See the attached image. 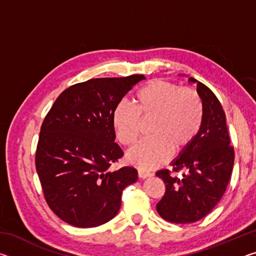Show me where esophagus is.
<instances>
[{
  "instance_id": "esophagus-1",
  "label": "esophagus",
  "mask_w": 256,
  "mask_h": 256,
  "mask_svg": "<svg viewBox=\"0 0 256 256\" xmlns=\"http://www.w3.org/2000/svg\"><path fill=\"white\" fill-rule=\"evenodd\" d=\"M138 175L140 178H148V177H151L152 176V174L149 172H146V170H138Z\"/></svg>"
}]
</instances>
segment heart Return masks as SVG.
<instances>
[{"label":"heart","mask_w":256,"mask_h":256,"mask_svg":"<svg viewBox=\"0 0 256 256\" xmlns=\"http://www.w3.org/2000/svg\"><path fill=\"white\" fill-rule=\"evenodd\" d=\"M152 120L151 136L130 150L128 162L144 170H154L174 152H180L198 136L203 123V105L196 90L156 79L136 92L134 107L120 102L112 115L120 144L131 146L140 134V122Z\"/></svg>","instance_id":"1"}]
</instances>
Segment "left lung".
I'll list each match as a JSON object with an SVG mask.
<instances>
[{"mask_svg": "<svg viewBox=\"0 0 256 256\" xmlns=\"http://www.w3.org/2000/svg\"><path fill=\"white\" fill-rule=\"evenodd\" d=\"M188 81L196 84L202 100V128L192 144L172 162V170H184L182 177L170 175L168 170L156 174L166 185L157 211L174 224L196 222L214 209L227 188L235 159L222 104L202 82L194 78Z\"/></svg>", "mask_w": 256, "mask_h": 256, "instance_id": "1", "label": "left lung"}]
</instances>
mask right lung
<instances>
[{"mask_svg": "<svg viewBox=\"0 0 256 256\" xmlns=\"http://www.w3.org/2000/svg\"><path fill=\"white\" fill-rule=\"evenodd\" d=\"M146 79L142 74L99 78L71 86L60 94L42 122L36 170L54 214L79 228L106 224L118 214L133 167L112 170L123 151L115 142V106Z\"/></svg>", "mask_w": 256, "mask_h": 256, "instance_id": "obj_1", "label": "right lung"}]
</instances>
